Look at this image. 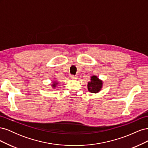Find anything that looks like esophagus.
Listing matches in <instances>:
<instances>
[{"label":"esophagus","mask_w":148,"mask_h":148,"mask_svg":"<svg viewBox=\"0 0 148 148\" xmlns=\"http://www.w3.org/2000/svg\"><path fill=\"white\" fill-rule=\"evenodd\" d=\"M71 78L72 79H77V75H71Z\"/></svg>","instance_id":"34e87169"}]
</instances>
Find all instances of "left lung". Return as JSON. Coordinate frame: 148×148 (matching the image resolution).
I'll return each instance as SVG.
<instances>
[{
  "label": "left lung",
  "instance_id": "1",
  "mask_svg": "<svg viewBox=\"0 0 148 148\" xmlns=\"http://www.w3.org/2000/svg\"><path fill=\"white\" fill-rule=\"evenodd\" d=\"M91 82H89L88 84V91L92 93L99 92L102 86V82L97 78L96 76H93L91 78Z\"/></svg>",
  "mask_w": 148,
  "mask_h": 148
}]
</instances>
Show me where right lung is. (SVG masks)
Masks as SVG:
<instances>
[{
	"instance_id": "1",
	"label": "right lung",
	"mask_w": 148,
	"mask_h": 148,
	"mask_svg": "<svg viewBox=\"0 0 148 148\" xmlns=\"http://www.w3.org/2000/svg\"><path fill=\"white\" fill-rule=\"evenodd\" d=\"M56 84H52V86H53V88H54V87H56Z\"/></svg>"
}]
</instances>
